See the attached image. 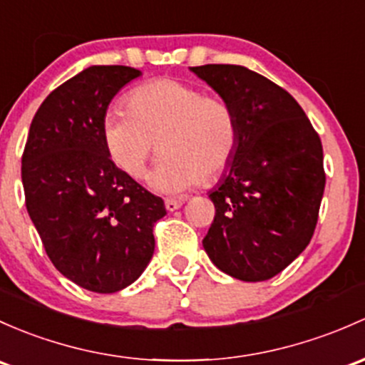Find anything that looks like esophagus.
I'll list each match as a JSON object with an SVG mask.
<instances>
[{"mask_svg": "<svg viewBox=\"0 0 365 365\" xmlns=\"http://www.w3.org/2000/svg\"><path fill=\"white\" fill-rule=\"evenodd\" d=\"M183 202H185V201H183V199H166L164 206H166L168 212H175V210L182 208Z\"/></svg>", "mask_w": 365, "mask_h": 365, "instance_id": "1", "label": "esophagus"}]
</instances>
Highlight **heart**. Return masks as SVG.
Wrapping results in <instances>:
<instances>
[{"label": "heart", "mask_w": 365, "mask_h": 365, "mask_svg": "<svg viewBox=\"0 0 365 365\" xmlns=\"http://www.w3.org/2000/svg\"><path fill=\"white\" fill-rule=\"evenodd\" d=\"M125 105L128 112L113 108L103 118L105 148L118 170L141 178L157 143L163 155L148 176L155 192H185L231 164L240 128L227 99L160 78L134 89Z\"/></svg>", "instance_id": "b5f03b06"}]
</instances>
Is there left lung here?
<instances>
[{
    "instance_id": "obj_1",
    "label": "left lung",
    "mask_w": 365,
    "mask_h": 365,
    "mask_svg": "<svg viewBox=\"0 0 365 365\" xmlns=\"http://www.w3.org/2000/svg\"><path fill=\"white\" fill-rule=\"evenodd\" d=\"M236 112L231 164L210 192L215 218L202 247L232 278L264 282L312 241L325 189L324 150L292 96L236 64L190 68Z\"/></svg>"
}]
</instances>
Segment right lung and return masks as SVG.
<instances>
[{
  "label": "right lung",
  "instance_id": "add662e5",
  "mask_svg": "<svg viewBox=\"0 0 365 365\" xmlns=\"http://www.w3.org/2000/svg\"><path fill=\"white\" fill-rule=\"evenodd\" d=\"M140 70L91 66L47 96L22 155L26 208L48 259L82 289L113 294L140 278L164 201L122 173L103 141L110 101Z\"/></svg>",
  "mask_w": 365,
  "mask_h": 365
}]
</instances>
